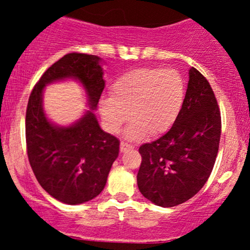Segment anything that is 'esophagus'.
Returning <instances> with one entry per match:
<instances>
[{"label": "esophagus", "instance_id": "34e87169", "mask_svg": "<svg viewBox=\"0 0 250 250\" xmlns=\"http://www.w3.org/2000/svg\"><path fill=\"white\" fill-rule=\"evenodd\" d=\"M131 148H133V146L128 145V143L125 142H121V145H120V150H121V153H125V151L130 150Z\"/></svg>", "mask_w": 250, "mask_h": 250}]
</instances>
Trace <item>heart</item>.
<instances>
[{
    "mask_svg": "<svg viewBox=\"0 0 250 250\" xmlns=\"http://www.w3.org/2000/svg\"><path fill=\"white\" fill-rule=\"evenodd\" d=\"M110 94L99 103L105 128L117 133L131 116L127 139L139 141L148 133L161 135L173 127L185 103L186 83L177 70L137 68L117 77Z\"/></svg>",
    "mask_w": 250,
    "mask_h": 250,
    "instance_id": "obj_1",
    "label": "heart"
}]
</instances>
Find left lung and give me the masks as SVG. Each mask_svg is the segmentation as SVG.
I'll use <instances>...</instances> for the list:
<instances>
[{"mask_svg":"<svg viewBox=\"0 0 250 250\" xmlns=\"http://www.w3.org/2000/svg\"><path fill=\"white\" fill-rule=\"evenodd\" d=\"M221 114L210 84L199 70H189L187 93L175 125L139 151L137 186L146 199L175 207L194 196L210 176L219 151Z\"/></svg>","mask_w":250,"mask_h":250,"instance_id":"1","label":"left lung"}]
</instances>
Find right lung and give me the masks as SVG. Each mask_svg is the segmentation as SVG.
<instances>
[{
  "label": "right lung",
  "instance_id": "right-lung-1",
  "mask_svg": "<svg viewBox=\"0 0 250 250\" xmlns=\"http://www.w3.org/2000/svg\"><path fill=\"white\" fill-rule=\"evenodd\" d=\"M65 78L82 83L92 110L69 127H59L45 116L42 94L45 84ZM103 89L100 57L70 53L44 71L29 96L25 141L30 167L41 187L67 205L84 203L101 193L119 156L120 141L102 130L93 113Z\"/></svg>",
  "mask_w": 250,
  "mask_h": 250
}]
</instances>
